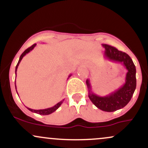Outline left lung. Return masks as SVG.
Instances as JSON below:
<instances>
[{
  "label": "left lung",
  "instance_id": "obj_1",
  "mask_svg": "<svg viewBox=\"0 0 148 148\" xmlns=\"http://www.w3.org/2000/svg\"><path fill=\"white\" fill-rule=\"evenodd\" d=\"M103 56L108 60L121 63L127 70L125 83L120 88L106 96H99L92 91L90 80H86L88 88V97L95 106L100 110L113 112L123 108L130 102L136 87V67L126 53L120 51L115 47L103 44Z\"/></svg>",
  "mask_w": 148,
  "mask_h": 148
}]
</instances>
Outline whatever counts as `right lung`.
<instances>
[{"mask_svg": "<svg viewBox=\"0 0 148 148\" xmlns=\"http://www.w3.org/2000/svg\"><path fill=\"white\" fill-rule=\"evenodd\" d=\"M35 46H36V44H35V45H32L31 47H29V48H28V49H26V50H25L24 51H23V53H22L21 55V56H20V58H19V60H18V63H17V64H16V69H15V74H16V71H17L18 66L19 65V63H20V62H21V61L22 58H23L26 55L27 53H29L30 51H31L33 50V49L34 48H35ZM71 76H72V74H70V75H69V76H68V79H69V77H70ZM15 88H16V83H15ZM16 92H17V90H16ZM17 94H18V93H17ZM64 100V99H62V101H60V102H58V103H56V104L55 106H53V107H51V108H45V109L35 110V109H32V108H28V107H26V108H28V109L29 110V111H32V112H33V113H37V114H40V115H49V114H51V113H53L54 111H56V110L58 109V108L60 106V105L62 104V102H63Z\"/></svg>", "mask_w": 148, "mask_h": 148, "instance_id": "add662e5", "label": "right lung"}]
</instances>
